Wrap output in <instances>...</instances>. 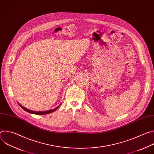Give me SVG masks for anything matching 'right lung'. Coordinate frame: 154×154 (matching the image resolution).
<instances>
[{"label": "right lung", "mask_w": 154, "mask_h": 154, "mask_svg": "<svg viewBox=\"0 0 154 154\" xmlns=\"http://www.w3.org/2000/svg\"><path fill=\"white\" fill-rule=\"evenodd\" d=\"M18 104L19 105V106H20L22 108L24 109V110H25V111H26L27 112H29V113H32V114L38 115H47V114H49V113H52V112H54V111H55L57 109H58V108H59L60 105H61V104H60L59 106H58L57 108H54V109H49V110H48V111H45V112H35V111L30 110V109H27V108H25L24 106H23V105H20V103H18Z\"/></svg>", "instance_id": "right-lung-1"}]
</instances>
